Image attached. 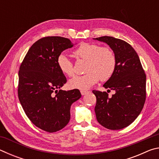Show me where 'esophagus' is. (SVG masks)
<instances>
[{"label":"esophagus","mask_w":159,"mask_h":159,"mask_svg":"<svg viewBox=\"0 0 159 159\" xmlns=\"http://www.w3.org/2000/svg\"><path fill=\"white\" fill-rule=\"evenodd\" d=\"M90 92L88 90H80V93H81L82 95H85L86 94H88Z\"/></svg>","instance_id":"obj_1"}]
</instances>
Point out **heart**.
I'll use <instances>...</instances> for the list:
<instances>
[{
    "label": "heart",
    "instance_id": "heart-1",
    "mask_svg": "<svg viewBox=\"0 0 159 159\" xmlns=\"http://www.w3.org/2000/svg\"><path fill=\"white\" fill-rule=\"evenodd\" d=\"M77 59L87 60L85 71L81 76L70 79L68 86L71 89L85 90L99 81L109 79L116 66V58L111 48L101 47L95 43H83L74 52ZM57 63L59 69L64 75L71 77L74 74L73 64L64 53L58 56Z\"/></svg>",
    "mask_w": 159,
    "mask_h": 159
}]
</instances>
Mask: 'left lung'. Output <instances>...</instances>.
<instances>
[{
	"mask_svg": "<svg viewBox=\"0 0 159 159\" xmlns=\"http://www.w3.org/2000/svg\"><path fill=\"white\" fill-rule=\"evenodd\" d=\"M93 39L108 45L116 58L114 73L103 85L108 90H114V95L109 98L106 92L93 91L97 99V120L109 130H120L130 125L143 109L146 75L138 55L127 42L111 36Z\"/></svg>",
	"mask_w": 159,
	"mask_h": 159,
	"instance_id": "left-lung-1",
	"label": "left lung"
}]
</instances>
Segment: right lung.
<instances>
[{"label":"right lung","instance_id":"add662e5","mask_svg":"<svg viewBox=\"0 0 159 159\" xmlns=\"http://www.w3.org/2000/svg\"><path fill=\"white\" fill-rule=\"evenodd\" d=\"M74 45L66 38H43L29 48L20 67L18 97L24 111L35 125L49 133L68 124L71 104L81 98L77 89L60 90L66 79L57 57Z\"/></svg>","mask_w":159,"mask_h":159}]
</instances>
